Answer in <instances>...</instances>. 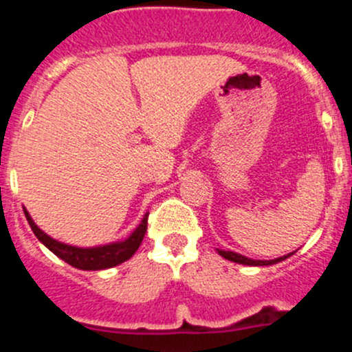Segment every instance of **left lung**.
I'll return each mask as SVG.
<instances>
[{
	"mask_svg": "<svg viewBox=\"0 0 352 352\" xmlns=\"http://www.w3.org/2000/svg\"><path fill=\"white\" fill-rule=\"evenodd\" d=\"M218 254L221 255V257L228 258V261L236 262V264H243V265H272V264H278V262L285 261V258H287V257H291V255H293L294 252H291V254L285 255V257L272 258V261H255V258H248V257H245V255L236 254V252H232V250H219V248H218Z\"/></svg>",
	"mask_w": 352,
	"mask_h": 352,
	"instance_id": "left-lung-1",
	"label": "left lung"
}]
</instances>
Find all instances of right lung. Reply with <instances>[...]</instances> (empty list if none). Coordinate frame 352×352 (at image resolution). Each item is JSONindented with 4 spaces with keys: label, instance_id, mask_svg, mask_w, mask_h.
<instances>
[{
    "label": "right lung",
    "instance_id": "1",
    "mask_svg": "<svg viewBox=\"0 0 352 352\" xmlns=\"http://www.w3.org/2000/svg\"><path fill=\"white\" fill-rule=\"evenodd\" d=\"M25 211V218H27L28 225H30L32 232L35 233L38 240L52 252V254L58 255L59 258L67 262L69 265L76 269H83V271H100V269H109L113 265H119L122 262H126L127 258H131L134 255V252L140 248L141 242L144 239V233L148 228V214L146 212L143 218V221L140 223L136 230L127 236L122 242L109 243V245H100V247H91V248H81V247H73V245H66L58 242V240L51 239L47 233L42 232L37 225L34 223V219L30 218V214Z\"/></svg>",
    "mask_w": 352,
    "mask_h": 352
}]
</instances>
